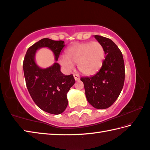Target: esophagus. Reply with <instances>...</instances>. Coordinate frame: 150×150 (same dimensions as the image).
Returning a JSON list of instances; mask_svg holds the SVG:
<instances>
[{
    "label": "esophagus",
    "instance_id": "34e87169",
    "mask_svg": "<svg viewBox=\"0 0 150 150\" xmlns=\"http://www.w3.org/2000/svg\"><path fill=\"white\" fill-rule=\"evenodd\" d=\"M73 77H74V79H75V81H77L80 80V77L78 74H73Z\"/></svg>",
    "mask_w": 150,
    "mask_h": 150
}]
</instances>
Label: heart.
I'll use <instances>...</instances> for the list:
<instances>
[{
    "mask_svg": "<svg viewBox=\"0 0 150 150\" xmlns=\"http://www.w3.org/2000/svg\"><path fill=\"white\" fill-rule=\"evenodd\" d=\"M105 59V51L101 43L98 41L77 43L67 49L66 56L59 59V64L67 71L78 69L86 75L96 73L101 69Z\"/></svg>",
    "mask_w": 150,
    "mask_h": 150,
    "instance_id": "heart-1",
    "label": "heart"
}]
</instances>
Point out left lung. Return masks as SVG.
<instances>
[{"mask_svg": "<svg viewBox=\"0 0 150 150\" xmlns=\"http://www.w3.org/2000/svg\"><path fill=\"white\" fill-rule=\"evenodd\" d=\"M105 51L101 69L91 77H81L90 104L98 110L110 108L117 99L125 81V64L121 50L112 40L94 35Z\"/></svg>", "mask_w": 150, "mask_h": 150, "instance_id": "left-lung-1", "label": "left lung"}]
</instances>
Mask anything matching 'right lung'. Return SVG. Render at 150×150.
<instances>
[{"label":"right lung","instance_id":"right-lung-1","mask_svg":"<svg viewBox=\"0 0 150 150\" xmlns=\"http://www.w3.org/2000/svg\"><path fill=\"white\" fill-rule=\"evenodd\" d=\"M65 46L63 40L45 38L28 48L23 64L27 88L33 100L42 110L54 115L66 110L67 92L75 83L73 75L63 74L56 62ZM41 47H48L53 52L56 62L52 66L42 68L36 64L35 55Z\"/></svg>","mask_w":150,"mask_h":150}]
</instances>
